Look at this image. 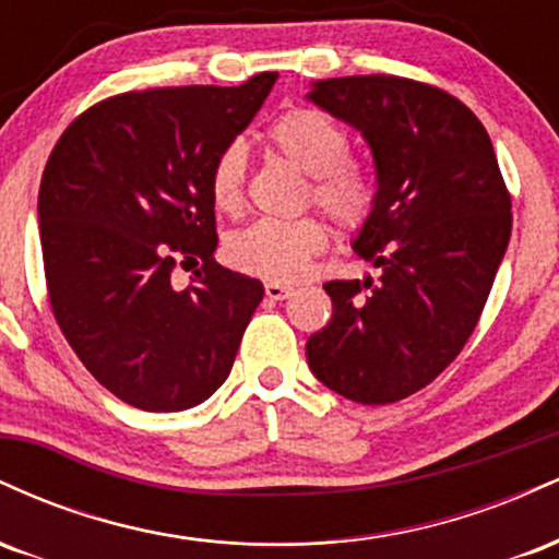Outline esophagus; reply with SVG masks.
<instances>
[{
    "label": "esophagus",
    "instance_id": "esophagus-1",
    "mask_svg": "<svg viewBox=\"0 0 559 559\" xmlns=\"http://www.w3.org/2000/svg\"><path fill=\"white\" fill-rule=\"evenodd\" d=\"M294 294L292 286H284V284H265V297L273 299V301H281V299H288Z\"/></svg>",
    "mask_w": 559,
    "mask_h": 559
}]
</instances>
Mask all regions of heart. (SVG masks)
Returning <instances> with one entry per match:
<instances>
[{
	"mask_svg": "<svg viewBox=\"0 0 559 559\" xmlns=\"http://www.w3.org/2000/svg\"><path fill=\"white\" fill-rule=\"evenodd\" d=\"M267 144L288 165L310 176V199L336 226L355 230L368 223L378 202V178L362 159L352 157L346 128L329 112L297 107L267 128ZM247 155L239 144L217 152L210 170V197L221 213H239L243 204ZM329 243L325 226L316 217L265 221L236 230L226 243L230 265L260 275L271 284H294L310 271L312 260Z\"/></svg>",
	"mask_w": 559,
	"mask_h": 559,
	"instance_id": "1",
	"label": "heart"
}]
</instances>
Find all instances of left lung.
Instances as JSON below:
<instances>
[{
  "label": "left lung",
  "mask_w": 559,
  "mask_h": 559,
  "mask_svg": "<svg viewBox=\"0 0 559 559\" xmlns=\"http://www.w3.org/2000/svg\"><path fill=\"white\" fill-rule=\"evenodd\" d=\"M307 99L362 133L378 202L352 247L381 278L329 281L333 316L307 338L320 383L391 404L433 381L476 329L512 230L489 133L460 99L396 75L312 83Z\"/></svg>",
  "instance_id": "obj_1"
}]
</instances>
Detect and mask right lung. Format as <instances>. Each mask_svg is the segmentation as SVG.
Here are the masks:
<instances>
[{"label":"right lung","mask_w":559,"mask_h":559,"mask_svg":"<svg viewBox=\"0 0 559 559\" xmlns=\"http://www.w3.org/2000/svg\"><path fill=\"white\" fill-rule=\"evenodd\" d=\"M278 73L241 86L126 92L66 128L38 189L49 305L86 370L146 413L223 386L265 288L217 265L210 170ZM178 261H202L186 289Z\"/></svg>","instance_id":"right-lung-1"}]
</instances>
